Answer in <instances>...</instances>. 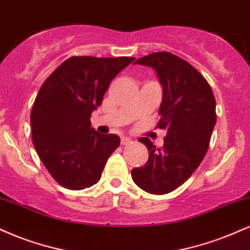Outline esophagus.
<instances>
[{
	"label": "esophagus",
	"mask_w": 250,
	"mask_h": 250,
	"mask_svg": "<svg viewBox=\"0 0 250 250\" xmlns=\"http://www.w3.org/2000/svg\"><path fill=\"white\" fill-rule=\"evenodd\" d=\"M130 143H133V142H131L130 138H128V137H123L122 140H121L122 146H129V144H130Z\"/></svg>",
	"instance_id": "1"
}]
</instances>
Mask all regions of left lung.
Returning <instances> with one entry per match:
<instances>
[{
    "label": "left lung",
    "instance_id": "left-lung-1",
    "mask_svg": "<svg viewBox=\"0 0 250 250\" xmlns=\"http://www.w3.org/2000/svg\"><path fill=\"white\" fill-rule=\"evenodd\" d=\"M135 64L152 67L163 87L159 129L167 130L164 144L156 148L148 137L146 165L131 170L138 188L152 194L169 193L197 170L209 146L216 122L215 98L207 80L191 64L170 52H155Z\"/></svg>",
    "mask_w": 250,
    "mask_h": 250
}]
</instances>
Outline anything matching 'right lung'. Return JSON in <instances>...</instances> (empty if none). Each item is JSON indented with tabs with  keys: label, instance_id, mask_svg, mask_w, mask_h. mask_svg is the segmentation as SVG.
I'll use <instances>...</instances> for the list:
<instances>
[{
	"label": "right lung",
	"instance_id": "add662e5",
	"mask_svg": "<svg viewBox=\"0 0 250 250\" xmlns=\"http://www.w3.org/2000/svg\"><path fill=\"white\" fill-rule=\"evenodd\" d=\"M133 57H71L39 89L31 110L32 143L51 176L68 190L96 184L108 158L120 146L115 134L91 127L110 81Z\"/></svg>",
	"mask_w": 250,
	"mask_h": 250
}]
</instances>
